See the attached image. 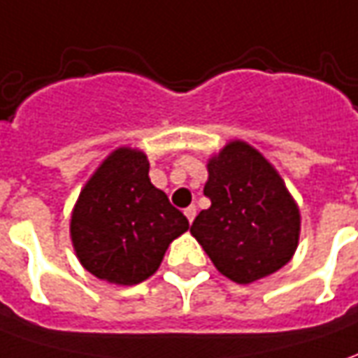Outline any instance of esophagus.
Masks as SVG:
<instances>
[{"instance_id": "1", "label": "esophagus", "mask_w": 358, "mask_h": 358, "mask_svg": "<svg viewBox=\"0 0 358 358\" xmlns=\"http://www.w3.org/2000/svg\"><path fill=\"white\" fill-rule=\"evenodd\" d=\"M184 215H186L189 223H192L194 217H196V206H189V208H186V210H184Z\"/></svg>"}]
</instances>
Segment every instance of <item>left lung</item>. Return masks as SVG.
Segmentation results:
<instances>
[{"label": "left lung", "mask_w": 358, "mask_h": 358, "mask_svg": "<svg viewBox=\"0 0 358 358\" xmlns=\"http://www.w3.org/2000/svg\"><path fill=\"white\" fill-rule=\"evenodd\" d=\"M203 194L211 199L189 233L215 268L237 284L288 264L300 241V208L278 170L245 141H229L208 160Z\"/></svg>", "instance_id": "1"}]
</instances>
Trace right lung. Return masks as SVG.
<instances>
[{"mask_svg": "<svg viewBox=\"0 0 358 358\" xmlns=\"http://www.w3.org/2000/svg\"><path fill=\"white\" fill-rule=\"evenodd\" d=\"M147 155L119 147L78 196L70 239L80 264L99 280L133 286L159 271L172 241L189 229L162 189L148 178Z\"/></svg>", "mask_w": 358, "mask_h": 358, "instance_id": "1", "label": "right lung"}]
</instances>
